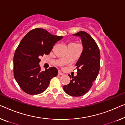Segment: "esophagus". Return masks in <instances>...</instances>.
<instances>
[{
	"instance_id": "34e87169",
	"label": "esophagus",
	"mask_w": 125,
	"mask_h": 125,
	"mask_svg": "<svg viewBox=\"0 0 125 125\" xmlns=\"http://www.w3.org/2000/svg\"><path fill=\"white\" fill-rule=\"evenodd\" d=\"M58 75H61V76H62V75H64V73H62V72H60V71H59L58 72Z\"/></svg>"
}]
</instances>
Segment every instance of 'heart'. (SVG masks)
<instances>
[{
    "label": "heart",
    "mask_w": 125,
    "mask_h": 125,
    "mask_svg": "<svg viewBox=\"0 0 125 125\" xmlns=\"http://www.w3.org/2000/svg\"><path fill=\"white\" fill-rule=\"evenodd\" d=\"M74 44V43H71V44Z\"/></svg>",
    "instance_id": "obj_1"
}]
</instances>
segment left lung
<instances>
[{
    "instance_id": "obj_1",
    "label": "left lung",
    "mask_w": 125,
    "mask_h": 125,
    "mask_svg": "<svg viewBox=\"0 0 125 125\" xmlns=\"http://www.w3.org/2000/svg\"><path fill=\"white\" fill-rule=\"evenodd\" d=\"M73 35L81 39L83 49L76 64L77 74L74 77L68 74L71 80L63 88L69 95L80 96L89 92L93 82L97 77L100 69V54L96 42L89 33L80 31Z\"/></svg>"
}]
</instances>
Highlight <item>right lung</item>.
Returning a JSON list of instances; mask_svg holds the SVG:
<instances>
[{
	"mask_svg": "<svg viewBox=\"0 0 125 125\" xmlns=\"http://www.w3.org/2000/svg\"><path fill=\"white\" fill-rule=\"evenodd\" d=\"M63 36L53 35L43 29L29 31L20 42L13 58L14 77L24 92L37 95L47 89L52 78L58 74L54 67L41 71L40 56L48 54Z\"/></svg>",
	"mask_w": 125,
	"mask_h": 125,
	"instance_id": "add662e5",
	"label": "right lung"
}]
</instances>
